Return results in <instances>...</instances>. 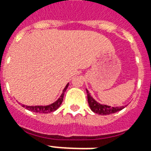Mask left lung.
Instances as JSON below:
<instances>
[{"mask_svg":"<svg viewBox=\"0 0 151 151\" xmlns=\"http://www.w3.org/2000/svg\"><path fill=\"white\" fill-rule=\"evenodd\" d=\"M86 93H87V100H88V104L90 108L91 109L92 111H94L95 113H97L99 115H109V114L115 113L117 111L122 110L124 108V106L122 107H111V106H108V105H103L99 104L98 102H96L92 98V96L90 95L89 91L86 90Z\"/></svg>","mask_w":151,"mask_h":151,"instance_id":"left-lung-1","label":"left lung"}]
</instances>
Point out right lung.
Listing matches in <instances>:
<instances>
[{"label":"right lung","instance_id":"right-lung-1","mask_svg":"<svg viewBox=\"0 0 151 151\" xmlns=\"http://www.w3.org/2000/svg\"><path fill=\"white\" fill-rule=\"evenodd\" d=\"M68 86H69V83L65 86V89L63 90L62 94L60 96V98L52 104L47 105V106H26V105H22V107L26 108L29 111H34V112H39V113H50V112H52V111H56V109L60 106V104H62L64 95H65V92L66 89L68 88Z\"/></svg>","mask_w":151,"mask_h":151}]
</instances>
